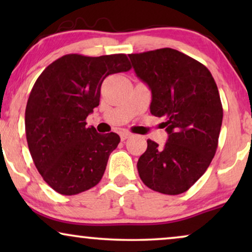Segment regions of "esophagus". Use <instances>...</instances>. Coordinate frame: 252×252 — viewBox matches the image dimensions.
Listing matches in <instances>:
<instances>
[{
    "label": "esophagus",
    "mask_w": 252,
    "mask_h": 252,
    "mask_svg": "<svg viewBox=\"0 0 252 252\" xmlns=\"http://www.w3.org/2000/svg\"><path fill=\"white\" fill-rule=\"evenodd\" d=\"M130 136H132V134H130L129 132H126V130H124V132L120 133V139H122V141H125Z\"/></svg>",
    "instance_id": "34e87169"
}]
</instances>
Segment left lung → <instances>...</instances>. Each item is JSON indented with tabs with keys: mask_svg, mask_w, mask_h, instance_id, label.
<instances>
[{
	"mask_svg": "<svg viewBox=\"0 0 252 252\" xmlns=\"http://www.w3.org/2000/svg\"><path fill=\"white\" fill-rule=\"evenodd\" d=\"M134 71L151 91L150 112L163 117L168 139L163 148L148 140L137 171L155 191L179 195L208 170L215 157L222 105L215 79L202 63L163 48L128 55Z\"/></svg>",
	"mask_w": 252,
	"mask_h": 252,
	"instance_id": "left-lung-1",
	"label": "left lung"
}]
</instances>
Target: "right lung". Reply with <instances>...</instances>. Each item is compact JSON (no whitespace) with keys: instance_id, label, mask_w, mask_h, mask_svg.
<instances>
[{"instance_id":"add662e5","label":"right lung","mask_w":252,"mask_h":252,"mask_svg":"<svg viewBox=\"0 0 252 252\" xmlns=\"http://www.w3.org/2000/svg\"><path fill=\"white\" fill-rule=\"evenodd\" d=\"M130 67L125 54H68L37 78L25 110L26 139L37 171L55 191L77 195L101 181L120 137L86 127V118L99 104L104 79Z\"/></svg>"}]
</instances>
